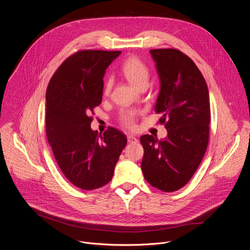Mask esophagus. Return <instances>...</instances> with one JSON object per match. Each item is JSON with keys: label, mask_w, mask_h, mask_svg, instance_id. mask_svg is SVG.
<instances>
[{"label": "esophagus", "mask_w": 250, "mask_h": 250, "mask_svg": "<svg viewBox=\"0 0 250 250\" xmlns=\"http://www.w3.org/2000/svg\"><path fill=\"white\" fill-rule=\"evenodd\" d=\"M127 140H128V143H138V139L136 137H134L133 135H128L127 136Z\"/></svg>", "instance_id": "1"}]
</instances>
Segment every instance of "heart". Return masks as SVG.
<instances>
[{"label":"heart","instance_id":"heart-1","mask_svg":"<svg viewBox=\"0 0 250 250\" xmlns=\"http://www.w3.org/2000/svg\"><path fill=\"white\" fill-rule=\"evenodd\" d=\"M121 71L126 79L133 84L134 86L141 88L143 85H146L149 78V68L148 66L138 57L132 56L124 61L121 65ZM112 86V81L110 78H107L104 83V93L107 95L110 92ZM135 116L134 112H124L121 115V122L124 126L128 128H133L135 125Z\"/></svg>","mask_w":250,"mask_h":250}]
</instances>
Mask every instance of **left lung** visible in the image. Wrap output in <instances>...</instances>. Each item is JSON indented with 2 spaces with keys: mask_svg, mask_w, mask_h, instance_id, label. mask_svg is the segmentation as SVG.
Here are the masks:
<instances>
[{
  "mask_svg": "<svg viewBox=\"0 0 250 250\" xmlns=\"http://www.w3.org/2000/svg\"><path fill=\"white\" fill-rule=\"evenodd\" d=\"M160 80L154 110L167 137H141L142 171L154 188L171 192L183 188L199 166L209 140L210 105L206 82L195 63L176 49L150 50Z\"/></svg>",
  "mask_w": 250,
  "mask_h": 250,
  "instance_id": "8db88e82",
  "label": "left lung"
}]
</instances>
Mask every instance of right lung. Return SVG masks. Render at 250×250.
<instances>
[{
	"mask_svg": "<svg viewBox=\"0 0 250 250\" xmlns=\"http://www.w3.org/2000/svg\"><path fill=\"white\" fill-rule=\"evenodd\" d=\"M119 51L85 50L67 58L53 75L46 93V133L55 158L67 180L90 190L111 181L127 144L109 127L103 135L91 129L89 116L100 105L104 76Z\"/></svg>",
	"mask_w": 250,
	"mask_h": 250,
	"instance_id": "right-lung-1",
	"label": "right lung"
}]
</instances>
